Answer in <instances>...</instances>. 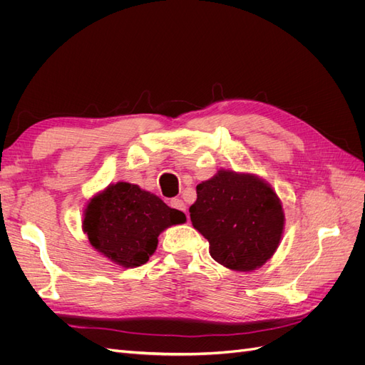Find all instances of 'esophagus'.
I'll list each match as a JSON object with an SVG mask.
<instances>
[{
  "label": "esophagus",
  "instance_id": "esophagus-1",
  "mask_svg": "<svg viewBox=\"0 0 365 365\" xmlns=\"http://www.w3.org/2000/svg\"><path fill=\"white\" fill-rule=\"evenodd\" d=\"M170 207L175 208V210H180V212H182V213L187 215V212H185V204H184V201H181V200H172V201H170ZM187 219H189V216H187Z\"/></svg>",
  "mask_w": 365,
  "mask_h": 365
}]
</instances>
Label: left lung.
I'll return each instance as SVG.
<instances>
[{
  "instance_id": "left-lung-1",
  "label": "left lung",
  "mask_w": 365,
  "mask_h": 365,
  "mask_svg": "<svg viewBox=\"0 0 365 365\" xmlns=\"http://www.w3.org/2000/svg\"><path fill=\"white\" fill-rule=\"evenodd\" d=\"M189 212L193 228L208 240L210 256L228 269H257L280 245L282 201L271 184L254 173L217 170L196 185Z\"/></svg>"
}]
</instances>
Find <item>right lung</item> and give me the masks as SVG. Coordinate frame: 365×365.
<instances>
[{"label":"right lung","mask_w":365,"mask_h":365,"mask_svg":"<svg viewBox=\"0 0 365 365\" xmlns=\"http://www.w3.org/2000/svg\"><path fill=\"white\" fill-rule=\"evenodd\" d=\"M180 210L137 184L120 181L96 193L83 210L82 230L91 247L121 268L145 264L165 228L185 222Z\"/></svg>","instance_id":"add662e5"}]
</instances>
